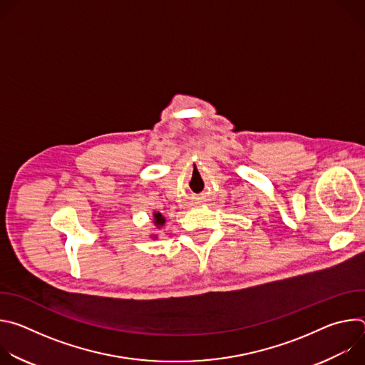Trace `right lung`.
Wrapping results in <instances>:
<instances>
[{
  "label": "right lung",
  "instance_id": "add662e5",
  "mask_svg": "<svg viewBox=\"0 0 365 365\" xmlns=\"http://www.w3.org/2000/svg\"><path fill=\"white\" fill-rule=\"evenodd\" d=\"M153 224L155 228H162L166 224V218L160 212H153ZM153 240H158V234H151Z\"/></svg>",
  "mask_w": 365,
  "mask_h": 365
}]
</instances>
